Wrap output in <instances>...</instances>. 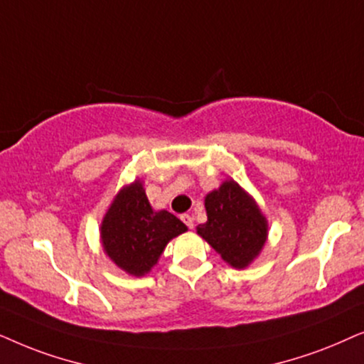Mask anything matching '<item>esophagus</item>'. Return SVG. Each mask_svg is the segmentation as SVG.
Masks as SVG:
<instances>
[{"instance_id":"esophagus-1","label":"esophagus","mask_w":364,"mask_h":364,"mask_svg":"<svg viewBox=\"0 0 364 364\" xmlns=\"http://www.w3.org/2000/svg\"><path fill=\"white\" fill-rule=\"evenodd\" d=\"M181 220H183V223H185L188 228H190V230H193V228H195V220H193L191 215H181Z\"/></svg>"}]
</instances>
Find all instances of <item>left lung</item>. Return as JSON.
Segmentation results:
<instances>
[{
  "label": "left lung",
  "mask_w": 364,
  "mask_h": 364,
  "mask_svg": "<svg viewBox=\"0 0 364 364\" xmlns=\"http://www.w3.org/2000/svg\"><path fill=\"white\" fill-rule=\"evenodd\" d=\"M208 221L196 228L198 235L228 264L243 269L263 250L268 221L256 201L232 179L205 198Z\"/></svg>",
  "instance_id": "left-lung-1"
}]
</instances>
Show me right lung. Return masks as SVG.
<instances>
[{
  "mask_svg": "<svg viewBox=\"0 0 364 364\" xmlns=\"http://www.w3.org/2000/svg\"><path fill=\"white\" fill-rule=\"evenodd\" d=\"M188 230L166 210L154 211L143 183L124 186L101 221V243L111 261L133 276H144L158 263L166 245Z\"/></svg>",
  "mask_w": 364,
  "mask_h": 364,
  "instance_id": "1",
  "label": "right lung"
}]
</instances>
